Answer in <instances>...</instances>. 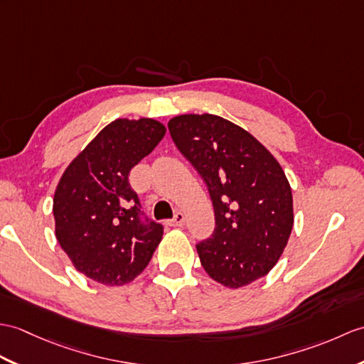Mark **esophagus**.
Masks as SVG:
<instances>
[{
	"mask_svg": "<svg viewBox=\"0 0 364 364\" xmlns=\"http://www.w3.org/2000/svg\"><path fill=\"white\" fill-rule=\"evenodd\" d=\"M184 222H186V215L178 210V213H175L173 218L171 222H168V225H171V226H181V225H184Z\"/></svg>",
	"mask_w": 364,
	"mask_h": 364,
	"instance_id": "1",
	"label": "esophagus"
}]
</instances>
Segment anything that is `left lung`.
I'll return each mask as SVG.
<instances>
[{"label": "left lung", "instance_id": "left-lung-1", "mask_svg": "<svg viewBox=\"0 0 364 364\" xmlns=\"http://www.w3.org/2000/svg\"><path fill=\"white\" fill-rule=\"evenodd\" d=\"M167 127L213 200L215 230L197 243L203 268L230 289L265 276L293 228V197L282 167L252 134L220 116L183 114Z\"/></svg>", "mask_w": 364, "mask_h": 364}]
</instances>
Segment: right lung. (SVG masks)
<instances>
[{
    "mask_svg": "<svg viewBox=\"0 0 364 364\" xmlns=\"http://www.w3.org/2000/svg\"><path fill=\"white\" fill-rule=\"evenodd\" d=\"M155 119H116L66 167L54 193L55 237L74 267L105 285L133 281L163 239L129 175L163 139Z\"/></svg>",
    "mask_w": 364,
    "mask_h": 364,
    "instance_id": "add662e5",
    "label": "right lung"
}]
</instances>
